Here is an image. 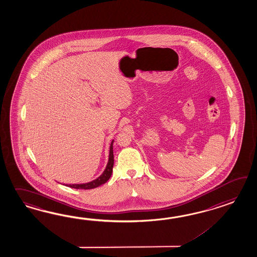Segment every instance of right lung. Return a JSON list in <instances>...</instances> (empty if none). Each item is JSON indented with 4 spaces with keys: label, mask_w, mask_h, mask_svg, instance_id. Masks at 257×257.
<instances>
[{
    "label": "right lung",
    "mask_w": 257,
    "mask_h": 257,
    "mask_svg": "<svg viewBox=\"0 0 257 257\" xmlns=\"http://www.w3.org/2000/svg\"><path fill=\"white\" fill-rule=\"evenodd\" d=\"M113 140H112L110 148H109V157H108V162L105 169L103 170L102 175H100L97 179L91 180L90 182L87 183H80V184H66L67 187L74 188V189H82V190H90V189H94L99 186L104 184L107 182L108 179L111 178V175L113 172Z\"/></svg>",
    "instance_id": "add662e5"
}]
</instances>
